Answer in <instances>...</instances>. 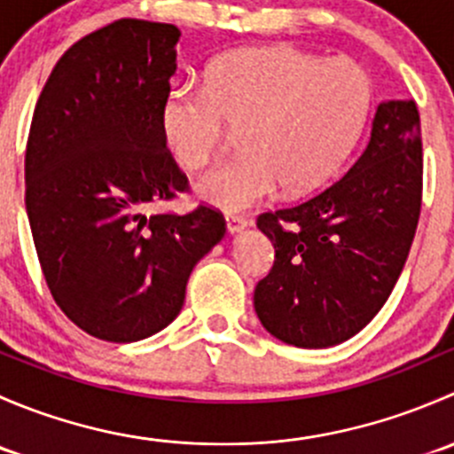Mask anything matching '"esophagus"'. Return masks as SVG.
Returning <instances> with one entry per match:
<instances>
[{
  "label": "esophagus",
  "mask_w": 454,
  "mask_h": 454,
  "mask_svg": "<svg viewBox=\"0 0 454 454\" xmlns=\"http://www.w3.org/2000/svg\"><path fill=\"white\" fill-rule=\"evenodd\" d=\"M250 223H253V219L244 217V215H235V213H228L226 215V228L231 235H235V232H241L244 228H248Z\"/></svg>",
  "instance_id": "esophagus-1"
}]
</instances>
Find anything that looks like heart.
Segmentation results:
<instances>
[{"mask_svg": "<svg viewBox=\"0 0 454 454\" xmlns=\"http://www.w3.org/2000/svg\"><path fill=\"white\" fill-rule=\"evenodd\" d=\"M371 107L367 72L351 59L316 57L292 45L241 50L213 67L206 85H176L164 103L168 142L189 171L206 168L244 129L246 153L200 180L204 200L248 208L277 193H303L332 176L358 140Z\"/></svg>", "mask_w": 454, "mask_h": 454, "instance_id": "1", "label": "heart"}]
</instances>
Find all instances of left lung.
I'll list each match as a JSON object with an SVG mask.
<instances>
[{
    "label": "left lung",
    "instance_id": "8db88e82",
    "mask_svg": "<svg viewBox=\"0 0 454 454\" xmlns=\"http://www.w3.org/2000/svg\"><path fill=\"white\" fill-rule=\"evenodd\" d=\"M422 176L418 105L380 103L367 149L340 180L256 217L274 246L272 270L254 287L261 325L305 349L356 336L404 268L422 210Z\"/></svg>",
    "mask_w": 454,
    "mask_h": 454
}]
</instances>
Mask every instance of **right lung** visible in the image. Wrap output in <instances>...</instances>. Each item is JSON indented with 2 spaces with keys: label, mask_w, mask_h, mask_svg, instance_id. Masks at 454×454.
Segmentation results:
<instances>
[{
  "label": "right lung",
  "mask_w": 454,
  "mask_h": 454,
  "mask_svg": "<svg viewBox=\"0 0 454 454\" xmlns=\"http://www.w3.org/2000/svg\"><path fill=\"white\" fill-rule=\"evenodd\" d=\"M177 41V26L145 20L90 32L59 59L32 114L26 213L41 272L61 312L107 342L167 327L226 232L208 204L151 213L191 191L164 131Z\"/></svg>",
  "instance_id": "add662e5"
}]
</instances>
